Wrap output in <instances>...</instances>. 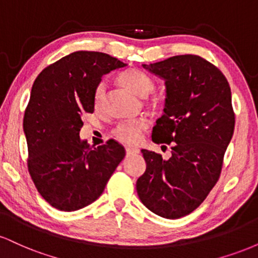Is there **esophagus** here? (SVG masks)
Masks as SVG:
<instances>
[{
	"instance_id": "1",
	"label": "esophagus",
	"mask_w": 258,
	"mask_h": 258,
	"mask_svg": "<svg viewBox=\"0 0 258 258\" xmlns=\"http://www.w3.org/2000/svg\"><path fill=\"white\" fill-rule=\"evenodd\" d=\"M139 149L137 148H126V154L127 155H133V154H138Z\"/></svg>"
}]
</instances>
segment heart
I'll list each match as a JSON object with an SVG mask.
<instances>
[{"instance_id": "obj_1", "label": "heart", "mask_w": 258, "mask_h": 258, "mask_svg": "<svg viewBox=\"0 0 258 258\" xmlns=\"http://www.w3.org/2000/svg\"><path fill=\"white\" fill-rule=\"evenodd\" d=\"M119 82L121 86L131 91L132 93L137 94L139 97H147L148 94L152 93L154 91V82L153 80L139 70L131 69L127 70L119 76ZM105 86L104 84H100L94 92V106L99 108L102 104L103 97H104ZM148 121L146 119H137L133 121H126V122L120 123L112 130V136L120 143L127 144V146H133L138 143L141 139L142 132L147 130Z\"/></svg>"}]
</instances>
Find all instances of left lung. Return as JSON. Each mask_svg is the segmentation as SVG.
<instances>
[{
  "label": "left lung",
  "instance_id": "1",
  "mask_svg": "<svg viewBox=\"0 0 258 258\" xmlns=\"http://www.w3.org/2000/svg\"><path fill=\"white\" fill-rule=\"evenodd\" d=\"M143 68L165 80L164 114L152 139L172 143V156L142 149L147 170L136 188L147 209L174 220L199 207L220 178L235 125L232 92L221 70L199 55H174Z\"/></svg>",
  "mask_w": 258,
  "mask_h": 258
}]
</instances>
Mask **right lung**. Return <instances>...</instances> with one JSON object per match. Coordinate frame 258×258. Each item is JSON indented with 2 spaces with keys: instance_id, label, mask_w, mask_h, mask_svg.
<instances>
[{
  "instance_id": "add662e5",
  "label": "right lung",
  "mask_w": 258,
  "mask_h": 258,
  "mask_svg": "<svg viewBox=\"0 0 258 258\" xmlns=\"http://www.w3.org/2000/svg\"><path fill=\"white\" fill-rule=\"evenodd\" d=\"M126 65L105 53L78 51L44 68L32 85L23 121L29 173L41 197L60 211L98 199L125 158L117 142L91 148L79 135L82 115L94 111L103 75Z\"/></svg>"
}]
</instances>
